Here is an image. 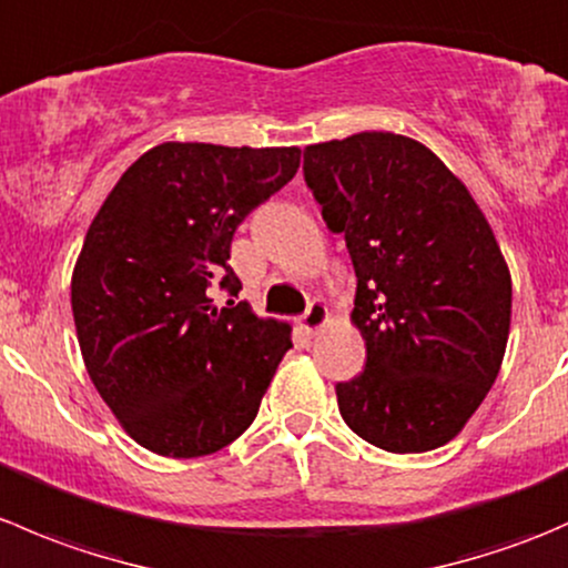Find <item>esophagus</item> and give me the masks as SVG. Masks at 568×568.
I'll return each instance as SVG.
<instances>
[{
	"label": "esophagus",
	"mask_w": 568,
	"mask_h": 568,
	"mask_svg": "<svg viewBox=\"0 0 568 568\" xmlns=\"http://www.w3.org/2000/svg\"><path fill=\"white\" fill-rule=\"evenodd\" d=\"M329 324V307L324 302H311L305 311V316L300 318V329H305L307 335H316L321 326Z\"/></svg>",
	"instance_id": "esophagus-1"
}]
</instances>
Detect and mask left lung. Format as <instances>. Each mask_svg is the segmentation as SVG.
I'll list each match as a JSON object with an SVG mask.
<instances>
[{
	"instance_id": "8db88e82",
	"label": "left lung",
	"mask_w": 568,
	"mask_h": 568,
	"mask_svg": "<svg viewBox=\"0 0 568 568\" xmlns=\"http://www.w3.org/2000/svg\"><path fill=\"white\" fill-rule=\"evenodd\" d=\"M305 181L357 274L365 371L335 387L343 420L390 454L450 443L511 329V272L484 211L437 153L393 131L307 145Z\"/></svg>"
}]
</instances>
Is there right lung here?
I'll return each instance as SVG.
<instances>
[{"label": "right lung", "mask_w": 568, "mask_h": 568, "mask_svg": "<svg viewBox=\"0 0 568 568\" xmlns=\"http://www.w3.org/2000/svg\"><path fill=\"white\" fill-rule=\"evenodd\" d=\"M300 156V148L162 142L120 175L90 222L71 277L79 348L142 448L197 459L255 420L291 326L211 296H239L233 233L296 175Z\"/></svg>", "instance_id": "obj_1"}]
</instances>
